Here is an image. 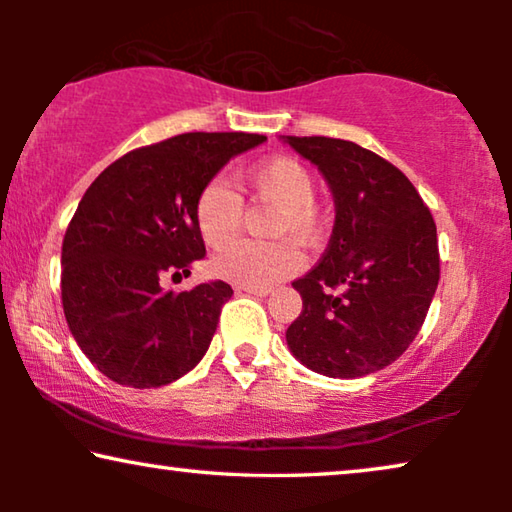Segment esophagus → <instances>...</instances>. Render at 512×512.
<instances>
[{"label":"esophagus","instance_id":"34e87169","mask_svg":"<svg viewBox=\"0 0 512 512\" xmlns=\"http://www.w3.org/2000/svg\"><path fill=\"white\" fill-rule=\"evenodd\" d=\"M237 291H244V293H249V296H258V298H265L270 293V289H247V286H237Z\"/></svg>","mask_w":512,"mask_h":512}]
</instances>
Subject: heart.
I'll return each instance as SVG.
<instances>
[{
	"label": "heart",
	"mask_w": 512,
	"mask_h": 512,
	"mask_svg": "<svg viewBox=\"0 0 512 512\" xmlns=\"http://www.w3.org/2000/svg\"><path fill=\"white\" fill-rule=\"evenodd\" d=\"M242 188L279 207L272 223L277 237L314 244L324 233V212L314 200V177L298 158L272 156L240 172ZM195 226L209 247H223L240 233L242 198L226 179H212L195 200ZM303 256L291 242L237 240L214 256L219 277L247 289H270L300 270Z\"/></svg>",
	"instance_id": "heart-1"
}]
</instances>
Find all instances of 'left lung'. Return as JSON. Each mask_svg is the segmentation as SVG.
Returning <instances> with one entry per match:
<instances>
[{
    "label": "left lung",
    "instance_id": "left-lung-1",
    "mask_svg": "<svg viewBox=\"0 0 512 512\" xmlns=\"http://www.w3.org/2000/svg\"><path fill=\"white\" fill-rule=\"evenodd\" d=\"M282 139L317 165L335 202L324 256L293 282L303 312L286 345L319 375L377 373L410 347L429 312L440 279L436 223L410 179L377 153L333 137Z\"/></svg>",
    "mask_w": 512,
    "mask_h": 512
}]
</instances>
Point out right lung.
<instances>
[{"mask_svg": "<svg viewBox=\"0 0 512 512\" xmlns=\"http://www.w3.org/2000/svg\"><path fill=\"white\" fill-rule=\"evenodd\" d=\"M249 132H186L125 153L97 177L62 240V307L90 363L125 387L151 389L198 366L230 284L165 291L205 258L195 200L230 158L263 144Z\"/></svg>", "mask_w": 512, "mask_h": 512, "instance_id": "add662e5", "label": "right lung"}]
</instances>
